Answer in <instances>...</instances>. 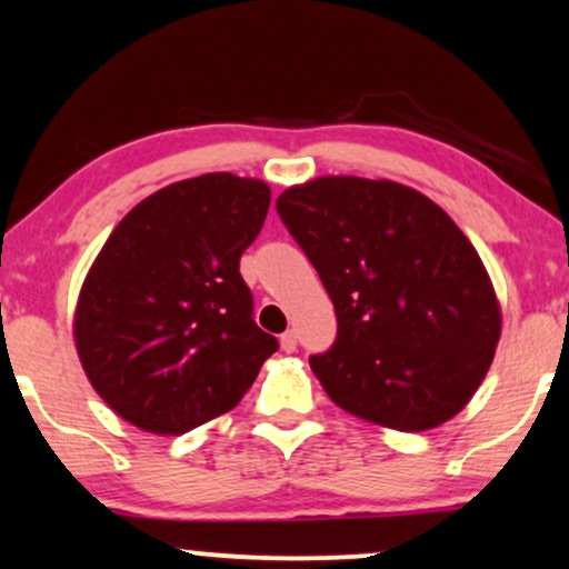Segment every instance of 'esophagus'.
I'll list each match as a JSON object with an SVG mask.
<instances>
[{
  "label": "esophagus",
  "instance_id": "esophagus-1",
  "mask_svg": "<svg viewBox=\"0 0 569 569\" xmlns=\"http://www.w3.org/2000/svg\"><path fill=\"white\" fill-rule=\"evenodd\" d=\"M280 350H283V352H297V333L286 331L283 337H280Z\"/></svg>",
  "mask_w": 569,
  "mask_h": 569
}]
</instances>
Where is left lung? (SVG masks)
<instances>
[{
    "label": "left lung",
    "mask_w": 569,
    "mask_h": 569,
    "mask_svg": "<svg viewBox=\"0 0 569 569\" xmlns=\"http://www.w3.org/2000/svg\"><path fill=\"white\" fill-rule=\"evenodd\" d=\"M337 312L310 366L339 408L400 432L456 416L488 373L501 310L480 254L419 190L320 177L276 201Z\"/></svg>",
    "instance_id": "left-lung-1"
}]
</instances>
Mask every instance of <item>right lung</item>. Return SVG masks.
Wrapping results in <instances>:
<instances>
[{
	"mask_svg": "<svg viewBox=\"0 0 569 569\" xmlns=\"http://www.w3.org/2000/svg\"><path fill=\"white\" fill-rule=\"evenodd\" d=\"M270 209L259 180L214 172L148 196L81 286L73 333L94 392L153 435L228 413L278 339L254 323L241 254Z\"/></svg>",
	"mask_w": 569,
	"mask_h": 569,
	"instance_id": "add662e5",
	"label": "right lung"
}]
</instances>
